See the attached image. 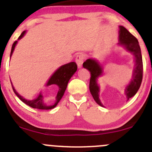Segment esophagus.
Masks as SVG:
<instances>
[{
	"label": "esophagus",
	"instance_id": "obj_1",
	"mask_svg": "<svg viewBox=\"0 0 152 152\" xmlns=\"http://www.w3.org/2000/svg\"><path fill=\"white\" fill-rule=\"evenodd\" d=\"M84 59H85V56L82 53H79L77 56H76V62L77 64L78 67L80 68L82 66V64H83Z\"/></svg>",
	"mask_w": 152,
	"mask_h": 152
}]
</instances>
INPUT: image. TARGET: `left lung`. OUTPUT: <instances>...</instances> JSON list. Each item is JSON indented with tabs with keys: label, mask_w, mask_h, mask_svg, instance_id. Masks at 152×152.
<instances>
[{
	"label": "left lung",
	"mask_w": 152,
	"mask_h": 152,
	"mask_svg": "<svg viewBox=\"0 0 152 152\" xmlns=\"http://www.w3.org/2000/svg\"><path fill=\"white\" fill-rule=\"evenodd\" d=\"M119 44L124 45L128 51L131 52L134 56L135 65L133 70L132 79L130 83L126 87L125 93L127 100L133 97L140 88L142 79V60L141 50L139 45L138 40L133 36L126 28L122 26H119ZM83 67L90 72V91L93 99L99 105L104 107L99 99V87L97 83V79L103 73V68L96 60L88 59L83 63Z\"/></svg>",
	"instance_id": "1"
}]
</instances>
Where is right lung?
Here are the masks:
<instances>
[{"instance_id":"1","label":"right lung","mask_w":152,"mask_h":152,"mask_svg":"<svg viewBox=\"0 0 152 152\" xmlns=\"http://www.w3.org/2000/svg\"><path fill=\"white\" fill-rule=\"evenodd\" d=\"M25 33V31H23L22 34H20V36L18 38V39H21V38L24 36ZM17 42H18V41H15L13 43V45H12V50H11L10 57L12 56V53H13L14 49H15V45H16ZM76 70H77V65L76 64V62H70V63H67L66 65H62V66H61L59 68H58L57 70L54 72V73L52 75L51 77L49 79L46 86L56 85L59 87V91H58L57 95H56V102H55L54 104L53 105L48 106L45 104L43 102L42 96L41 93H39L38 97L37 98V99H34V100H26V99H24L23 96H21L20 95L18 94V92H17L16 90H15V89L14 88L12 84V89H13V91L15 92L16 96H18L23 103H25L26 104L28 105L29 107L34 109H39V110H50V109L54 108V107L57 105V104L59 103V101L61 100L62 97L63 96L64 93H65V90H66L67 83H68L69 80H70V79L72 77V76L74 74L75 72H76ZM11 83H12V82H11Z\"/></svg>"}]
</instances>
